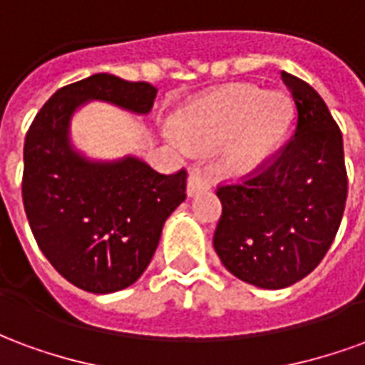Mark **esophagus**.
I'll use <instances>...</instances> for the list:
<instances>
[{
    "instance_id": "obj_1",
    "label": "esophagus",
    "mask_w": 365,
    "mask_h": 365,
    "mask_svg": "<svg viewBox=\"0 0 365 365\" xmlns=\"http://www.w3.org/2000/svg\"><path fill=\"white\" fill-rule=\"evenodd\" d=\"M209 187H211V180L203 172H199V170L190 172V178H187V195L190 197L197 195L201 191H207Z\"/></svg>"
}]
</instances>
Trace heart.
<instances>
[{"label":"heart","instance_id":"b5f03b06","mask_svg":"<svg viewBox=\"0 0 365 365\" xmlns=\"http://www.w3.org/2000/svg\"><path fill=\"white\" fill-rule=\"evenodd\" d=\"M289 115V97L283 91L229 83L180 107L175 128L199 150H213L222 144L225 168L245 175L272 158L285 136Z\"/></svg>","mask_w":365,"mask_h":365}]
</instances>
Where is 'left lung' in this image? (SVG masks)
<instances>
[{"label":"left lung","mask_w":365,"mask_h":365,"mask_svg":"<svg viewBox=\"0 0 365 365\" xmlns=\"http://www.w3.org/2000/svg\"><path fill=\"white\" fill-rule=\"evenodd\" d=\"M297 120L282 154L256 178L219 187L213 246L222 266L262 289L313 272L336 237L348 193L342 133L317 91L282 72Z\"/></svg>","instance_id":"obj_1"}]
</instances>
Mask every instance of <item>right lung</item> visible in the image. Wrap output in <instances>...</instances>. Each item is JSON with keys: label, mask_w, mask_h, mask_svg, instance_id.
Returning <instances> with one entry per match:
<instances>
[{"label": "right lung", "mask_w": 365, "mask_h": 365, "mask_svg": "<svg viewBox=\"0 0 365 365\" xmlns=\"http://www.w3.org/2000/svg\"><path fill=\"white\" fill-rule=\"evenodd\" d=\"M158 90L113 74L60 88L25 138L23 203L54 269L90 293L133 285L156 252L164 222L185 201V170L164 175L144 160L91 158L72 140V119L90 101L148 115Z\"/></svg>", "instance_id": "1"}]
</instances>
